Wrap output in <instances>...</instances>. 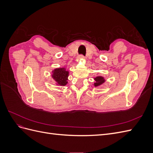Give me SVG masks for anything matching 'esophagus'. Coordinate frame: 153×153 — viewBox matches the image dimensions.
<instances>
[{
  "instance_id": "1",
  "label": "esophagus",
  "mask_w": 153,
  "mask_h": 153,
  "mask_svg": "<svg viewBox=\"0 0 153 153\" xmlns=\"http://www.w3.org/2000/svg\"><path fill=\"white\" fill-rule=\"evenodd\" d=\"M79 59H85V56L84 55H79Z\"/></svg>"
}]
</instances>
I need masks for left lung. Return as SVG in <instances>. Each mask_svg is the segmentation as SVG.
Wrapping results in <instances>:
<instances>
[{
  "label": "left lung",
  "instance_id": "8db88e82",
  "mask_svg": "<svg viewBox=\"0 0 153 153\" xmlns=\"http://www.w3.org/2000/svg\"><path fill=\"white\" fill-rule=\"evenodd\" d=\"M94 80L96 81V83H94V86L96 87L101 85L105 82L104 78L102 76H97L94 78Z\"/></svg>",
  "mask_w": 153,
  "mask_h": 153
}]
</instances>
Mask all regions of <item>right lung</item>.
<instances>
[{"label": "right lung", "mask_w": 153, "mask_h": 153, "mask_svg": "<svg viewBox=\"0 0 153 153\" xmlns=\"http://www.w3.org/2000/svg\"><path fill=\"white\" fill-rule=\"evenodd\" d=\"M69 72L64 68H57L53 71L52 78L60 85H66L68 84V76Z\"/></svg>", "instance_id": "right-lung-1"}]
</instances>
